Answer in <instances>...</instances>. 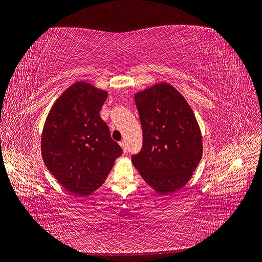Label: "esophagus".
I'll return each instance as SVG.
<instances>
[{"label":"esophagus","instance_id":"obj_1","mask_svg":"<svg viewBox=\"0 0 262 262\" xmlns=\"http://www.w3.org/2000/svg\"><path fill=\"white\" fill-rule=\"evenodd\" d=\"M120 146L122 147V149H123L124 153H126V151H127V148H126V142H125V140L120 141Z\"/></svg>","mask_w":262,"mask_h":262}]
</instances>
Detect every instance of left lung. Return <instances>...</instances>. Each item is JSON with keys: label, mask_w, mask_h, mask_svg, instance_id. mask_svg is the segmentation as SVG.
I'll return each instance as SVG.
<instances>
[{"label": "left lung", "mask_w": 262, "mask_h": 262, "mask_svg": "<svg viewBox=\"0 0 262 262\" xmlns=\"http://www.w3.org/2000/svg\"><path fill=\"white\" fill-rule=\"evenodd\" d=\"M142 127V149L133 165L160 194L181 189L191 179L203 154L199 123L188 101L162 82L135 94Z\"/></svg>", "instance_id": "obj_1"}]
</instances>
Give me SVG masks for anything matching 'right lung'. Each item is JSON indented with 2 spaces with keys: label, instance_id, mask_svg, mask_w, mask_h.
I'll return each mask as SVG.
<instances>
[{
  "label": "right lung",
  "instance_id": "add662e5",
  "mask_svg": "<svg viewBox=\"0 0 262 262\" xmlns=\"http://www.w3.org/2000/svg\"><path fill=\"white\" fill-rule=\"evenodd\" d=\"M108 92L79 81L56 99L46 118L41 153L45 166L69 192L87 196L105 181L123 152L100 109Z\"/></svg>",
  "mask_w": 262,
  "mask_h": 262
}]
</instances>
